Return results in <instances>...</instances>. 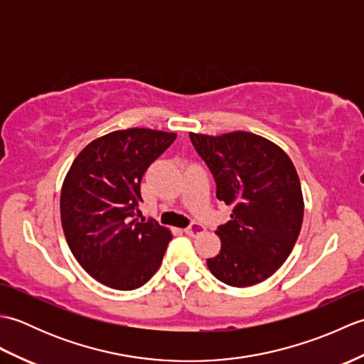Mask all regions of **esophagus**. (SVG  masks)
I'll use <instances>...</instances> for the list:
<instances>
[{"label": "esophagus", "instance_id": "obj_1", "mask_svg": "<svg viewBox=\"0 0 364 364\" xmlns=\"http://www.w3.org/2000/svg\"><path fill=\"white\" fill-rule=\"evenodd\" d=\"M184 233L189 236H198V235L205 233V227L198 222H192L188 228H184Z\"/></svg>", "mask_w": 364, "mask_h": 364}]
</instances>
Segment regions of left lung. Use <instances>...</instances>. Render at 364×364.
<instances>
[{
	"instance_id": "8db88e82",
	"label": "left lung",
	"mask_w": 364,
	"mask_h": 364,
	"mask_svg": "<svg viewBox=\"0 0 364 364\" xmlns=\"http://www.w3.org/2000/svg\"><path fill=\"white\" fill-rule=\"evenodd\" d=\"M189 137L214 176L215 197L233 206L215 230L222 247L208 267L235 288L264 282L289 257L304 220L296 167L280 146L252 133Z\"/></svg>"
}]
</instances>
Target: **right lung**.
I'll use <instances>...</instances> for the list:
<instances>
[{"mask_svg":"<svg viewBox=\"0 0 364 364\" xmlns=\"http://www.w3.org/2000/svg\"><path fill=\"white\" fill-rule=\"evenodd\" d=\"M176 134L129 128L92 141L68 170L60 220L73 257L109 288H141L159 269L172 233L137 220L142 176Z\"/></svg>","mask_w":364,"mask_h":364,"instance_id":"add662e5","label":"right lung"}]
</instances>
